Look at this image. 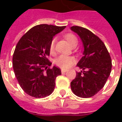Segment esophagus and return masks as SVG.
Here are the masks:
<instances>
[{
    "instance_id": "obj_1",
    "label": "esophagus",
    "mask_w": 122,
    "mask_h": 122,
    "mask_svg": "<svg viewBox=\"0 0 122 122\" xmlns=\"http://www.w3.org/2000/svg\"><path fill=\"white\" fill-rule=\"evenodd\" d=\"M68 71V70H65V69H61V73H65V72H66Z\"/></svg>"
}]
</instances>
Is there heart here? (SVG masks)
I'll list each match as a JSON object with an SVG mask.
<instances>
[{"mask_svg": "<svg viewBox=\"0 0 122 122\" xmlns=\"http://www.w3.org/2000/svg\"><path fill=\"white\" fill-rule=\"evenodd\" d=\"M65 38L71 46L77 45L78 39H77L76 36L73 34H71V33L66 34L65 35ZM55 42H56V38H53V40H51L50 46V49L51 51H52L54 50ZM74 61H75V59L72 56L61 55L55 59V63L57 66H59L62 69H68L74 64Z\"/></svg>", "mask_w": 122, "mask_h": 122, "instance_id": "obj_1", "label": "heart"}]
</instances>
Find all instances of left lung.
I'll return each mask as SVG.
<instances>
[{
    "instance_id": "obj_1",
    "label": "left lung",
    "mask_w": 122,
    "mask_h": 122,
    "mask_svg": "<svg viewBox=\"0 0 122 122\" xmlns=\"http://www.w3.org/2000/svg\"><path fill=\"white\" fill-rule=\"evenodd\" d=\"M81 38L84 51L77 64L83 71L76 72L71 82L72 92L78 97L89 98L104 87L112 69V60L105 44L97 36L86 28H71Z\"/></svg>"
}]
</instances>
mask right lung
Here are the masks:
<instances>
[{
  "instance_id": "right-lung-1",
  "label": "right lung",
  "mask_w": 122,
  "mask_h": 122,
  "mask_svg": "<svg viewBox=\"0 0 122 122\" xmlns=\"http://www.w3.org/2000/svg\"><path fill=\"white\" fill-rule=\"evenodd\" d=\"M66 26L41 24L28 30L17 42L13 55V69L19 84L31 97L43 98L50 95L56 86L61 69L50 68L51 63L50 46L53 36Z\"/></svg>"
}]
</instances>
